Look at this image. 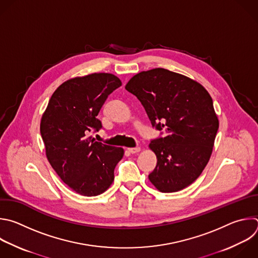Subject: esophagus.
Masks as SVG:
<instances>
[{"label":"esophagus","mask_w":258,"mask_h":258,"mask_svg":"<svg viewBox=\"0 0 258 258\" xmlns=\"http://www.w3.org/2000/svg\"><path fill=\"white\" fill-rule=\"evenodd\" d=\"M127 151L132 154H136V153H139L141 151V148L140 147H136V148H128Z\"/></svg>","instance_id":"esophagus-1"}]
</instances>
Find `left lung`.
<instances>
[{"label":"left lung","mask_w":258,"mask_h":258,"mask_svg":"<svg viewBox=\"0 0 258 258\" xmlns=\"http://www.w3.org/2000/svg\"><path fill=\"white\" fill-rule=\"evenodd\" d=\"M164 137L149 147L157 156L150 181L162 192H175L203 172L219 128L213 99L203 86L177 73L157 68L141 72L125 85Z\"/></svg>","instance_id":"left-lung-1"}]
</instances>
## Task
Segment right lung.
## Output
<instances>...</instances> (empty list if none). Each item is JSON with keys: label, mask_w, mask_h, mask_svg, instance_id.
I'll list each match as a JSON object with an SVG mask.
<instances>
[{"label": "right lung", "mask_w": 258, "mask_h": 258, "mask_svg": "<svg viewBox=\"0 0 258 258\" xmlns=\"http://www.w3.org/2000/svg\"><path fill=\"white\" fill-rule=\"evenodd\" d=\"M121 86L107 73H95L62 83L53 92L41 117L40 135L48 162L59 178L85 197L104 192L114 180V168L123 149L89 137L102 128L97 115Z\"/></svg>", "instance_id": "1"}]
</instances>
